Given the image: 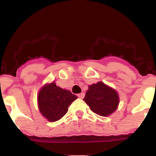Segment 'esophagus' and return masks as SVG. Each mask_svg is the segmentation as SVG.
<instances>
[{"instance_id":"esophagus-1","label":"esophagus","mask_w":156,"mask_h":156,"mask_svg":"<svg viewBox=\"0 0 156 156\" xmlns=\"http://www.w3.org/2000/svg\"><path fill=\"white\" fill-rule=\"evenodd\" d=\"M78 98L83 99L84 97V93H81V94H78Z\"/></svg>"}]
</instances>
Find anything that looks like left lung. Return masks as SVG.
<instances>
[{
    "label": "left lung",
    "instance_id": "8db88e82",
    "mask_svg": "<svg viewBox=\"0 0 156 156\" xmlns=\"http://www.w3.org/2000/svg\"><path fill=\"white\" fill-rule=\"evenodd\" d=\"M84 101L92 112L99 115L108 116L112 114L119 104V96L112 87L102 81L88 86Z\"/></svg>",
    "mask_w": 156,
    "mask_h": 156
}]
</instances>
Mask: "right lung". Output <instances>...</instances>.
<instances>
[{"mask_svg": "<svg viewBox=\"0 0 156 156\" xmlns=\"http://www.w3.org/2000/svg\"><path fill=\"white\" fill-rule=\"evenodd\" d=\"M77 98L70 90L56 86L53 81L41 88L37 94V106L45 119L54 122L66 114L69 106Z\"/></svg>", "mask_w": 156, "mask_h": 156, "instance_id": "1", "label": "right lung"}]
</instances>
